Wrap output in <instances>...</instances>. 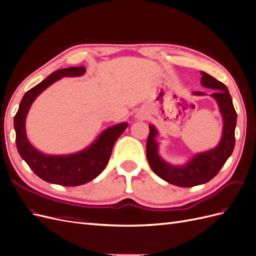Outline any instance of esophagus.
Wrapping results in <instances>:
<instances>
[{
  "mask_svg": "<svg viewBox=\"0 0 256 256\" xmlns=\"http://www.w3.org/2000/svg\"><path fill=\"white\" fill-rule=\"evenodd\" d=\"M142 118H143V115H142Z\"/></svg>",
  "mask_w": 256,
  "mask_h": 256,
  "instance_id": "esophagus-1",
  "label": "esophagus"
}]
</instances>
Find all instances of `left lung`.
<instances>
[{"instance_id": "1", "label": "left lung", "mask_w": 256, "mask_h": 256, "mask_svg": "<svg viewBox=\"0 0 256 256\" xmlns=\"http://www.w3.org/2000/svg\"><path fill=\"white\" fill-rule=\"evenodd\" d=\"M200 74L203 76L200 80L203 86L216 90L212 96L218 102L223 116V132L218 146L212 150L196 154L184 166H174L166 164L158 154V143L154 140L158 132L152 125L150 126V134L146 142L147 160L152 171L164 180L178 187H194L212 180L233 152L235 146L237 113L230 92L226 84L214 79V76L204 72ZM193 94L203 96L205 92H194Z\"/></svg>"}]
</instances>
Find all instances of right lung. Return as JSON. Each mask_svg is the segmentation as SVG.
Wrapping results in <instances>:
<instances>
[{"label":"right lung","instance_id":"obj_1","mask_svg":"<svg viewBox=\"0 0 256 256\" xmlns=\"http://www.w3.org/2000/svg\"><path fill=\"white\" fill-rule=\"evenodd\" d=\"M85 72L86 70L83 66L69 67L54 72L26 92L18 112L14 115V126L16 131L17 150L21 158L33 170V172L44 182L72 187L92 180L106 166L114 143L128 126L127 122H122L108 128L86 150L64 156L44 154L30 145L26 134V118L35 98L63 76H80Z\"/></svg>","mask_w":256,"mask_h":256}]
</instances>
